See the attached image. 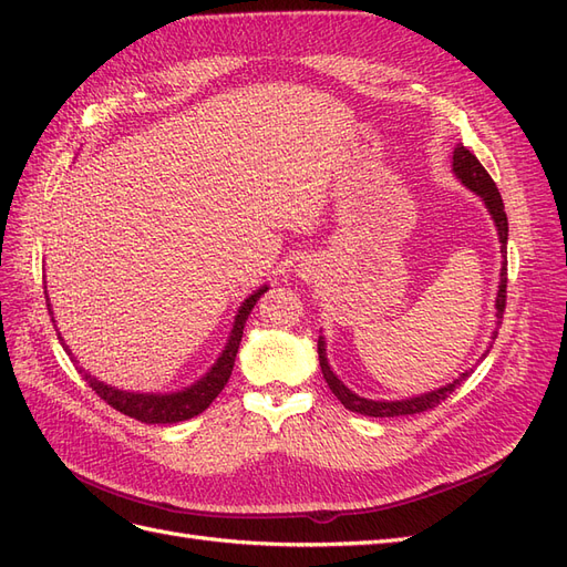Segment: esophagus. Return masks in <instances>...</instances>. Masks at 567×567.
Listing matches in <instances>:
<instances>
[{"mask_svg": "<svg viewBox=\"0 0 567 567\" xmlns=\"http://www.w3.org/2000/svg\"><path fill=\"white\" fill-rule=\"evenodd\" d=\"M312 271H315V267H312V262H302V265H298V277H302L305 281L307 279H312Z\"/></svg>", "mask_w": 567, "mask_h": 567, "instance_id": "esophagus-1", "label": "esophagus"}]
</instances>
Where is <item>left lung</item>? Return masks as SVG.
Wrapping results in <instances>:
<instances>
[{
  "mask_svg": "<svg viewBox=\"0 0 567 567\" xmlns=\"http://www.w3.org/2000/svg\"><path fill=\"white\" fill-rule=\"evenodd\" d=\"M452 173L456 175V179L471 188L473 194L480 196V200L485 203V208L494 221L496 234H499V244H502V269H499V290H496V300H494V331H492V342L499 333V326H502V317H504V307H506V244H508V219L504 213V200L499 196V188L492 182V177L487 175V169L480 165V161L473 156V153L458 144L454 148V158H452ZM489 342V348H492ZM489 348L485 350L483 357H487ZM317 350H319V364H321V373L326 383H329L331 392L340 400V404L357 411V414H364V416H373V419H392V416H411V414H421V411H427L437 406L442 400H447L450 394L468 379L473 373V369L463 371L458 379H454L452 383L442 385L437 390L431 392H423L416 394V398H406V400H367V398H359L357 392H352L346 383H342L338 375L333 373L331 364H329V357H326V338L319 336L317 342ZM480 357V359H483Z\"/></svg>",
  "mask_w": 567,
  "mask_h": 567,
  "instance_id": "8db88e82",
  "label": "left lung"
}]
</instances>
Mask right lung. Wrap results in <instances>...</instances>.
<instances>
[{"label": "right lung", "instance_id": "obj_1", "mask_svg": "<svg viewBox=\"0 0 567 567\" xmlns=\"http://www.w3.org/2000/svg\"><path fill=\"white\" fill-rule=\"evenodd\" d=\"M265 293H267V286H260L257 290H252V296H248L241 302V307H238V312L234 317V329L229 333L225 350H221V354L217 357V362L208 371H205L196 383H192L188 388H182L177 392H130V390H120L115 385L99 381L96 375H92L90 371H84L82 367H78V371L82 373V379L90 383V388L99 394L101 400L109 402L113 409L120 411V414H125L130 419H136L142 423H179V421H186V419H194V416L200 414V411L208 409L217 394L225 390L229 375H231V369H234V359H236L238 346H241L246 319L252 312L255 302L260 300V296H265ZM47 307H49L51 321H54L51 302ZM59 340H61L63 350L71 354L73 362L80 364L78 359L73 357L71 348L65 346V340L61 338V333H59Z\"/></svg>", "mask_w": 567, "mask_h": 567}]
</instances>
